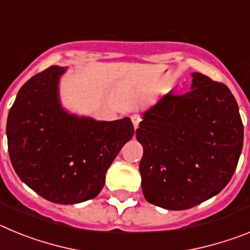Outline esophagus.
Here are the masks:
<instances>
[{
    "instance_id": "esophagus-1",
    "label": "esophagus",
    "mask_w": 250,
    "mask_h": 250,
    "mask_svg": "<svg viewBox=\"0 0 250 250\" xmlns=\"http://www.w3.org/2000/svg\"><path fill=\"white\" fill-rule=\"evenodd\" d=\"M131 121H132V125H134V129H138L139 127V124H140L141 118L139 115H132L131 116Z\"/></svg>"
}]
</instances>
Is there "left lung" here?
<instances>
[{
  "label": "left lung",
  "mask_w": 250,
  "mask_h": 250,
  "mask_svg": "<svg viewBox=\"0 0 250 250\" xmlns=\"http://www.w3.org/2000/svg\"><path fill=\"white\" fill-rule=\"evenodd\" d=\"M191 90L167 92L143 112L136 139L145 199L169 210H185L223 190L243 147L239 107L224 83L191 74Z\"/></svg>",
  "instance_id": "8db88e82"
}]
</instances>
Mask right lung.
I'll use <instances>...</instances> for the list:
<instances>
[{"instance_id":"obj_1","label":"right lung","mask_w":250,"mask_h":250,"mask_svg":"<svg viewBox=\"0 0 250 250\" xmlns=\"http://www.w3.org/2000/svg\"><path fill=\"white\" fill-rule=\"evenodd\" d=\"M51 66L20 89L7 118L12 167L27 187L48 202L77 204L92 199L107 169L134 135L129 118L98 121L63 109L60 77Z\"/></svg>"}]
</instances>
